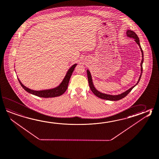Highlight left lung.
Returning a JSON list of instances; mask_svg holds the SVG:
<instances>
[{
    "instance_id": "1",
    "label": "left lung",
    "mask_w": 159,
    "mask_h": 159,
    "mask_svg": "<svg viewBox=\"0 0 159 159\" xmlns=\"http://www.w3.org/2000/svg\"><path fill=\"white\" fill-rule=\"evenodd\" d=\"M127 36L128 37H130L131 39H134V41L136 42V43L139 46L140 49V51L142 52V62L140 63V75L139 78L138 79V81L136 83V84L134 85L133 87L130 88V89H129L128 90L124 92L123 93H120V94H117V95H112V94H106L104 93H102L100 91H98L97 89L94 87L93 82V79H92V77L91 75V72L89 71V70H87V72L88 79V83H89V87L91 88V91L94 93V95H96L97 97L98 98H100L101 99H104V100H107L110 101H118L120 100V99L123 98L125 97H126L127 94L130 93L131 91L136 86V85L138 84V83L139 82L140 79L142 76L143 72V61H144V58H143V52L142 49L141 48V46L140 44L139 39V37L136 35V33L134 32L133 30H127L126 31Z\"/></svg>"
}]
</instances>
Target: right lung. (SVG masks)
I'll return each mask as SVG.
<instances>
[{
  "mask_svg": "<svg viewBox=\"0 0 159 159\" xmlns=\"http://www.w3.org/2000/svg\"><path fill=\"white\" fill-rule=\"evenodd\" d=\"M77 65H78L77 63H75L74 65H72L71 67L68 69L67 72H66L65 77L62 80V82L56 87L52 88L51 89L39 90V91L33 90L29 88L25 87L20 80L19 79L17 78H18V80L19 81L20 84H21V87L26 92H28L30 94L35 95L38 97H43V98L58 97V96H60L62 94H63L67 90V87H68V83H69L70 79L71 76L72 74Z\"/></svg>",
  "mask_w": 159,
  "mask_h": 159,
  "instance_id": "obj_1",
  "label": "right lung"
}]
</instances>
